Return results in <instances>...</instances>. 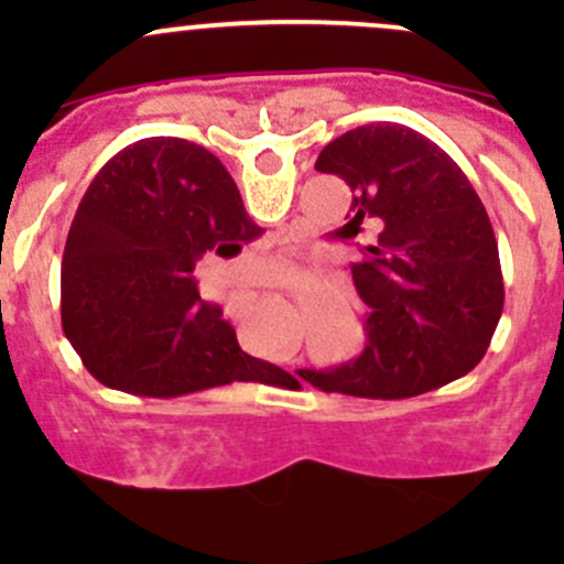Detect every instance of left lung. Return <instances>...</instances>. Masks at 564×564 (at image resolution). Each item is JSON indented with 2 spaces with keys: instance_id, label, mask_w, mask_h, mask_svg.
<instances>
[{
  "instance_id": "8db88e82",
  "label": "left lung",
  "mask_w": 564,
  "mask_h": 564,
  "mask_svg": "<svg viewBox=\"0 0 564 564\" xmlns=\"http://www.w3.org/2000/svg\"><path fill=\"white\" fill-rule=\"evenodd\" d=\"M316 172L351 187L346 237L371 224L351 278L368 305L366 349L329 371H297L324 392L409 398L469 373L505 305L486 207L458 163L417 130L362 124L318 152Z\"/></svg>"
}]
</instances>
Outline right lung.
I'll return each mask as SVG.
<instances>
[{
  "instance_id": "add662e5",
  "label": "right lung",
  "mask_w": 564,
  "mask_h": 564,
  "mask_svg": "<svg viewBox=\"0 0 564 564\" xmlns=\"http://www.w3.org/2000/svg\"><path fill=\"white\" fill-rule=\"evenodd\" d=\"M224 163L185 139H144L111 158L84 193L62 256V329L100 384L176 398L264 382L193 267L256 240Z\"/></svg>"
}]
</instances>
